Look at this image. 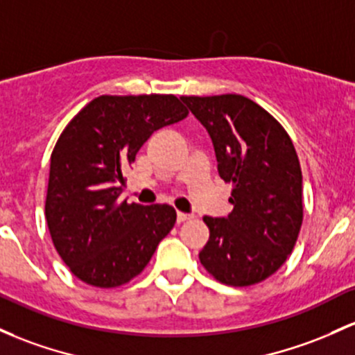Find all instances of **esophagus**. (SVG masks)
Listing matches in <instances>:
<instances>
[{
	"label": "esophagus",
	"instance_id": "esophagus-1",
	"mask_svg": "<svg viewBox=\"0 0 355 355\" xmlns=\"http://www.w3.org/2000/svg\"><path fill=\"white\" fill-rule=\"evenodd\" d=\"M192 219V216H190V214H184V212H178L177 214V222L178 224H182V222H187V220H190Z\"/></svg>",
	"mask_w": 355,
	"mask_h": 355
}]
</instances>
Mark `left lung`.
<instances>
[{
    "instance_id": "left-lung-1",
    "label": "left lung",
    "mask_w": 355,
    "mask_h": 355,
    "mask_svg": "<svg viewBox=\"0 0 355 355\" xmlns=\"http://www.w3.org/2000/svg\"><path fill=\"white\" fill-rule=\"evenodd\" d=\"M212 138L217 168L232 184V212L205 216L202 266L229 286L264 282L288 259L303 222L302 168L293 141L266 109L239 94L182 96Z\"/></svg>"
}]
</instances>
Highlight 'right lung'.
Returning <instances> with one entry per match:
<instances>
[{
	"instance_id": "add662e5",
	"label": "right lung",
	"mask_w": 355,
	"mask_h": 355,
	"mask_svg": "<svg viewBox=\"0 0 355 355\" xmlns=\"http://www.w3.org/2000/svg\"><path fill=\"white\" fill-rule=\"evenodd\" d=\"M189 109L173 94L99 96L70 119L50 157L45 219L58 256L97 288L136 278L177 212L166 204L119 202L124 170L143 143Z\"/></svg>"
}]
</instances>
